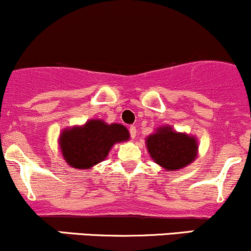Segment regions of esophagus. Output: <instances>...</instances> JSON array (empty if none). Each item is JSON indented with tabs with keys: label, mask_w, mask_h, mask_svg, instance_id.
<instances>
[{
	"label": "esophagus",
	"mask_w": 251,
	"mask_h": 251,
	"mask_svg": "<svg viewBox=\"0 0 251 251\" xmlns=\"http://www.w3.org/2000/svg\"><path fill=\"white\" fill-rule=\"evenodd\" d=\"M130 134H131V137H132L133 139L136 138V136H137V130H136V127H134V126H131V127H130Z\"/></svg>",
	"instance_id": "1"
}]
</instances>
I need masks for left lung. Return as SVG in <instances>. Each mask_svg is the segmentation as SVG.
Wrapping results in <instances>:
<instances>
[{"label":"left lung","instance_id":"1","mask_svg":"<svg viewBox=\"0 0 251 251\" xmlns=\"http://www.w3.org/2000/svg\"><path fill=\"white\" fill-rule=\"evenodd\" d=\"M147 148L151 159L167 172L183 170L197 156L195 137L174 131L170 126H161L147 137Z\"/></svg>","mask_w":251,"mask_h":251}]
</instances>
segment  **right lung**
<instances>
[{
  "mask_svg": "<svg viewBox=\"0 0 251 251\" xmlns=\"http://www.w3.org/2000/svg\"><path fill=\"white\" fill-rule=\"evenodd\" d=\"M128 139V130L121 124L108 125L92 119L83 126L65 128L59 144L63 159L71 167L88 170L103 161L115 143Z\"/></svg>",
  "mask_w": 251,
  "mask_h": 251,
  "instance_id": "obj_1",
  "label": "right lung"
}]
</instances>
